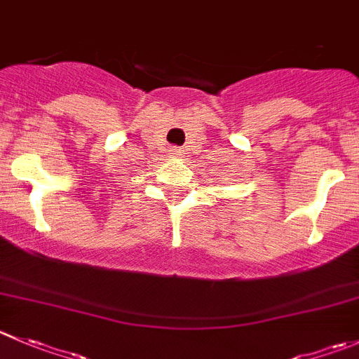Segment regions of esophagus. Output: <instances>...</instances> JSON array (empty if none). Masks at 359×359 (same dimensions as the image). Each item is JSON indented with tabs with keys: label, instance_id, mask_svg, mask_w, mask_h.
Returning <instances> with one entry per match:
<instances>
[{
	"label": "esophagus",
	"instance_id": "obj_1",
	"mask_svg": "<svg viewBox=\"0 0 359 359\" xmlns=\"http://www.w3.org/2000/svg\"><path fill=\"white\" fill-rule=\"evenodd\" d=\"M184 154V149L182 147H173L172 149V156H175V158H179V156Z\"/></svg>",
	"mask_w": 359,
	"mask_h": 359
}]
</instances>
